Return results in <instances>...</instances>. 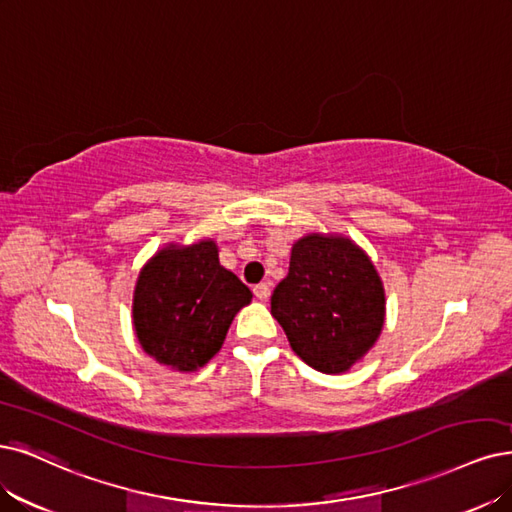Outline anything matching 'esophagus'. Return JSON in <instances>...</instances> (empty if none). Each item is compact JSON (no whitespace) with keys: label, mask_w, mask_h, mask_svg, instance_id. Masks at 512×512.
<instances>
[{"label":"esophagus","mask_w":512,"mask_h":512,"mask_svg":"<svg viewBox=\"0 0 512 512\" xmlns=\"http://www.w3.org/2000/svg\"><path fill=\"white\" fill-rule=\"evenodd\" d=\"M253 295L257 299H261V301H266L270 297V285H268V282H259V285H255L253 287Z\"/></svg>","instance_id":"esophagus-1"}]
</instances>
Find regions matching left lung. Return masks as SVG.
Instances as JSON below:
<instances>
[{"label":"left lung","mask_w":512,"mask_h":512,"mask_svg":"<svg viewBox=\"0 0 512 512\" xmlns=\"http://www.w3.org/2000/svg\"><path fill=\"white\" fill-rule=\"evenodd\" d=\"M272 316L306 365L346 373L382 335L384 282L352 238L308 234L293 244L289 274L272 293Z\"/></svg>","instance_id":"1"}]
</instances>
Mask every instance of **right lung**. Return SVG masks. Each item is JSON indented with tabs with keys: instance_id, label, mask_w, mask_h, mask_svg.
Masks as SVG:
<instances>
[{
	"instance_id": "1",
	"label": "right lung",
	"mask_w": 512,
	"mask_h": 512,
	"mask_svg": "<svg viewBox=\"0 0 512 512\" xmlns=\"http://www.w3.org/2000/svg\"><path fill=\"white\" fill-rule=\"evenodd\" d=\"M251 299V289L219 263L215 240L170 242L139 272L132 327L160 365L192 373L221 350L234 316Z\"/></svg>"
}]
</instances>
